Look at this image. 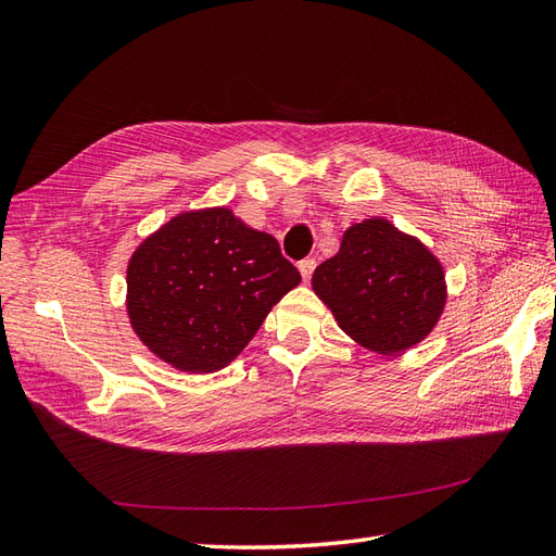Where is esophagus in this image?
<instances>
[{
  "label": "esophagus",
  "instance_id": "1",
  "mask_svg": "<svg viewBox=\"0 0 556 556\" xmlns=\"http://www.w3.org/2000/svg\"><path fill=\"white\" fill-rule=\"evenodd\" d=\"M315 267H317V261H315V258H305V261L298 263V273H301L303 279L307 281V279L312 277V273H315Z\"/></svg>",
  "mask_w": 556,
  "mask_h": 556
}]
</instances>
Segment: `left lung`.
Wrapping results in <instances>:
<instances>
[{
	"instance_id": "8db88e82",
	"label": "left lung",
	"mask_w": 556,
	"mask_h": 556,
	"mask_svg": "<svg viewBox=\"0 0 556 556\" xmlns=\"http://www.w3.org/2000/svg\"><path fill=\"white\" fill-rule=\"evenodd\" d=\"M312 291L354 343L386 357L422 343L448 298L437 255L382 216L348 227L312 275Z\"/></svg>"
}]
</instances>
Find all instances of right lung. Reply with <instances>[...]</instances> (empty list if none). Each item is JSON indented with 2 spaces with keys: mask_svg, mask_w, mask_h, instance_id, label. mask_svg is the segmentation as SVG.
Wrapping results in <instances>:
<instances>
[{
  "mask_svg": "<svg viewBox=\"0 0 556 556\" xmlns=\"http://www.w3.org/2000/svg\"><path fill=\"white\" fill-rule=\"evenodd\" d=\"M301 283L277 239L232 208L182 211L140 241L126 265V315L156 359L220 371Z\"/></svg>",
  "mask_w": 556,
  "mask_h": 556,
  "instance_id": "obj_1",
  "label": "right lung"
}]
</instances>
